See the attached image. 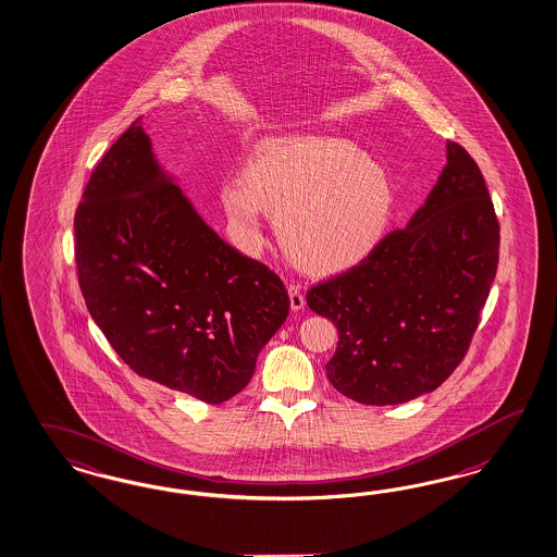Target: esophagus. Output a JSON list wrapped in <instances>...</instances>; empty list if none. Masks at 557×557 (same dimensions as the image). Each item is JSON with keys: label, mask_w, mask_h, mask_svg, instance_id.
<instances>
[{"label": "esophagus", "mask_w": 557, "mask_h": 557, "mask_svg": "<svg viewBox=\"0 0 557 557\" xmlns=\"http://www.w3.org/2000/svg\"><path fill=\"white\" fill-rule=\"evenodd\" d=\"M288 292L292 310H300V308H305V305H307V298H305V289H302V286H300V284H296V282H289Z\"/></svg>", "instance_id": "1"}]
</instances>
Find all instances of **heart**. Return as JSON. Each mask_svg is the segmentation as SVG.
<instances>
[{
	"label": "heart",
	"instance_id": "b5f03b06",
	"mask_svg": "<svg viewBox=\"0 0 557 557\" xmlns=\"http://www.w3.org/2000/svg\"><path fill=\"white\" fill-rule=\"evenodd\" d=\"M232 222L250 245L261 243L265 211L292 257L310 271L360 261L383 236L393 183L383 164L339 137H296L271 144L249 171L222 187Z\"/></svg>",
	"mask_w": 557,
	"mask_h": 557
}]
</instances>
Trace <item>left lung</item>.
Returning a JSON list of instances; mask_svg holds the SVG:
<instances>
[{
    "instance_id": "8db88e82",
    "label": "left lung",
    "mask_w": 557,
    "mask_h": 557,
    "mask_svg": "<svg viewBox=\"0 0 557 557\" xmlns=\"http://www.w3.org/2000/svg\"><path fill=\"white\" fill-rule=\"evenodd\" d=\"M438 183L404 228L307 292L337 326L331 384L364 405L438 388L462 362L496 277L499 222L478 162L457 141Z\"/></svg>"
}]
</instances>
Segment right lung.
Returning <instances> with one entry per match:
<instances>
[{"label": "right lung", "instance_id": "obj_1", "mask_svg": "<svg viewBox=\"0 0 557 557\" xmlns=\"http://www.w3.org/2000/svg\"><path fill=\"white\" fill-rule=\"evenodd\" d=\"M74 231L84 302L135 374L213 405L249 384L288 289L162 176L139 119L90 174Z\"/></svg>", "mask_w": 557, "mask_h": 557}]
</instances>
